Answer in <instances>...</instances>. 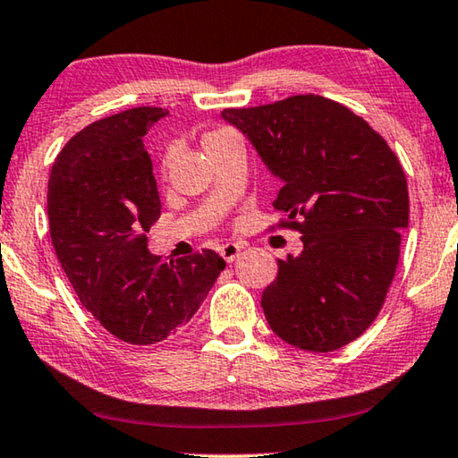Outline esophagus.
<instances>
[{"label": "esophagus", "instance_id": "1", "mask_svg": "<svg viewBox=\"0 0 458 458\" xmlns=\"http://www.w3.org/2000/svg\"><path fill=\"white\" fill-rule=\"evenodd\" d=\"M241 250H242V247H238V244L226 242V244H222L220 255L226 259V263H232V261H236L238 255H241Z\"/></svg>", "mask_w": 458, "mask_h": 458}]
</instances>
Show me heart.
Returning <instances> with one entry per match:
<instances>
[{
    "mask_svg": "<svg viewBox=\"0 0 458 458\" xmlns=\"http://www.w3.org/2000/svg\"><path fill=\"white\" fill-rule=\"evenodd\" d=\"M222 133H226V131H211V133H208L206 138H203V141L206 140H211V138H217V135H222Z\"/></svg>",
    "mask_w": 458,
    "mask_h": 458,
    "instance_id": "obj_1",
    "label": "heart"
}]
</instances>
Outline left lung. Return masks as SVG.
<instances>
[{
  "instance_id": "8db88e82",
  "label": "left lung",
  "mask_w": 458,
  "mask_h": 458,
  "mask_svg": "<svg viewBox=\"0 0 458 458\" xmlns=\"http://www.w3.org/2000/svg\"><path fill=\"white\" fill-rule=\"evenodd\" d=\"M222 119L282 182L273 208L302 232V252L277 261L263 290L271 331L300 350H339L372 325L397 269L409 224L397 156L356 113L315 94L226 108Z\"/></svg>"
}]
</instances>
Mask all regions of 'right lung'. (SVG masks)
<instances>
[{
    "label": "right lung",
    "instance_id": "right-lung-1",
    "mask_svg": "<svg viewBox=\"0 0 458 458\" xmlns=\"http://www.w3.org/2000/svg\"><path fill=\"white\" fill-rule=\"evenodd\" d=\"M166 114L138 106L81 129L55 160L47 193L53 247L80 302L131 345L176 335L226 267L214 250L176 261L148 250L162 203L143 135Z\"/></svg>",
    "mask_w": 458,
    "mask_h": 458
}]
</instances>
